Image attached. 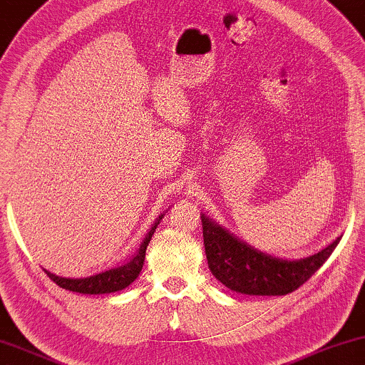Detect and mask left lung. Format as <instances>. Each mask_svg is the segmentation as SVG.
<instances>
[{"label":"left lung","mask_w":365,"mask_h":365,"mask_svg":"<svg viewBox=\"0 0 365 365\" xmlns=\"http://www.w3.org/2000/svg\"><path fill=\"white\" fill-rule=\"evenodd\" d=\"M205 255L212 274L228 289L250 296H284L304 284L332 255L341 236L317 253L286 259L238 238L208 215L200 213Z\"/></svg>","instance_id":"obj_1"}]
</instances>
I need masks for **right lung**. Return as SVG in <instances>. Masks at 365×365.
<instances>
[{
    "label": "right lung",
    "mask_w": 365,
    "mask_h": 365,
    "mask_svg": "<svg viewBox=\"0 0 365 365\" xmlns=\"http://www.w3.org/2000/svg\"><path fill=\"white\" fill-rule=\"evenodd\" d=\"M163 215L165 213H162L160 217L155 220V223L152 225V228L148 230L145 238H143L140 248H138L137 253L124 264L115 266V268H109L102 271V273L87 276V278H63V276L51 273L48 269H44V273L59 287H63V289L81 292V294H109V292L125 289V287L132 284L133 281L137 279V276L140 274L143 261H145L147 246L150 243L152 235L155 233Z\"/></svg>",
    "instance_id": "right-lung-1"
}]
</instances>
